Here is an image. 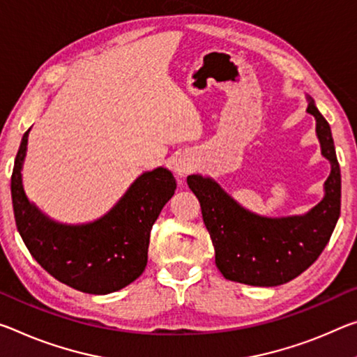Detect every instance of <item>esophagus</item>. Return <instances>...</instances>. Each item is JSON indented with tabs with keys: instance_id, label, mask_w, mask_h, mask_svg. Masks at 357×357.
Here are the masks:
<instances>
[{
	"instance_id": "1",
	"label": "esophagus",
	"mask_w": 357,
	"mask_h": 357,
	"mask_svg": "<svg viewBox=\"0 0 357 357\" xmlns=\"http://www.w3.org/2000/svg\"><path fill=\"white\" fill-rule=\"evenodd\" d=\"M173 168H174V173H176V176L184 178L192 172V168H194V163H192L190 157L179 155V157H176V160H174Z\"/></svg>"
}]
</instances>
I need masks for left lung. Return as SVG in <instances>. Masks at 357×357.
<instances>
[{
  "mask_svg": "<svg viewBox=\"0 0 357 357\" xmlns=\"http://www.w3.org/2000/svg\"><path fill=\"white\" fill-rule=\"evenodd\" d=\"M307 101V112L316 119L321 154L331 163L324 197L308 213L284 218L260 216L243 208L213 178L188 176L211 236L216 267L225 280L260 287L284 284L303 273L331 240L340 216V165L329 123L310 95Z\"/></svg>",
  "mask_w": 357,
  "mask_h": 357,
  "instance_id": "1",
  "label": "left lung"
}]
</instances>
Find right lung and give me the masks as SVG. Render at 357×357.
Returning <instances> with one entry per match:
<instances>
[{
    "instance_id": "add662e5",
    "label": "right lung",
    "mask_w": 357,
    "mask_h": 357,
    "mask_svg": "<svg viewBox=\"0 0 357 357\" xmlns=\"http://www.w3.org/2000/svg\"><path fill=\"white\" fill-rule=\"evenodd\" d=\"M30 130L10 178L14 218L25 246L49 275L73 289L97 296L121 291L146 268L151 229L176 190L173 173L158 167L139 174L121 200L92 222H59L30 202L22 183Z\"/></svg>"
}]
</instances>
